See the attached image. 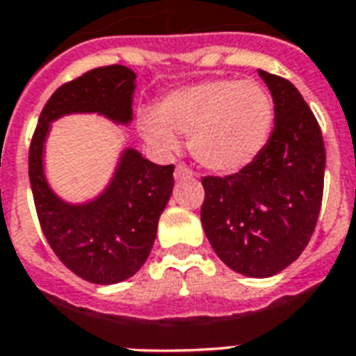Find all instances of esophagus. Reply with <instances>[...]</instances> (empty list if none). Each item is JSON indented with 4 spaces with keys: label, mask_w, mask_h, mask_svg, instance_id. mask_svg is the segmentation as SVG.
Listing matches in <instances>:
<instances>
[{
    "label": "esophagus",
    "mask_w": 356,
    "mask_h": 356,
    "mask_svg": "<svg viewBox=\"0 0 356 356\" xmlns=\"http://www.w3.org/2000/svg\"><path fill=\"white\" fill-rule=\"evenodd\" d=\"M194 175L192 173V170H188L186 166H183V164H179L177 168H175V172H173V177H175V181H184V179H190Z\"/></svg>",
    "instance_id": "esophagus-1"
}]
</instances>
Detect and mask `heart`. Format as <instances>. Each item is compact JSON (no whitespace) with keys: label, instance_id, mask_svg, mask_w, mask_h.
<instances>
[{"label":"heart","instance_id":"b5f03b06","mask_svg":"<svg viewBox=\"0 0 356 356\" xmlns=\"http://www.w3.org/2000/svg\"><path fill=\"white\" fill-rule=\"evenodd\" d=\"M273 123L270 94L254 81L212 79L162 97L156 113H142L138 127L159 151L177 147L175 133L188 134V149L201 166L234 173L264 149Z\"/></svg>","mask_w":356,"mask_h":356}]
</instances>
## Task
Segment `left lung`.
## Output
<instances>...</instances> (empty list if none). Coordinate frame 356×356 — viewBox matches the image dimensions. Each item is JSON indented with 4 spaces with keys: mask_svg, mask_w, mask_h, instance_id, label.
I'll return each mask as SVG.
<instances>
[{
    "mask_svg": "<svg viewBox=\"0 0 356 356\" xmlns=\"http://www.w3.org/2000/svg\"><path fill=\"white\" fill-rule=\"evenodd\" d=\"M270 88L275 127L249 166L203 177L201 223L216 254L236 273L271 277L307 248L320 216L325 147L320 125L299 90L259 70Z\"/></svg>",
    "mask_w": 356,
    "mask_h": 356,
    "instance_id": "obj_1",
    "label": "left lung"
}]
</instances>
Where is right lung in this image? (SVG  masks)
Listing matches in <instances>:
<instances>
[{
	"label": "right lung",
	"instance_id": "obj_1",
	"mask_svg": "<svg viewBox=\"0 0 356 356\" xmlns=\"http://www.w3.org/2000/svg\"><path fill=\"white\" fill-rule=\"evenodd\" d=\"M136 74L122 64L86 72L53 92L29 149V181L44 236L60 262L94 284H116L144 266L173 190V164L159 166L133 147L122 151L111 183L85 203H68L49 186L44 144L51 123L68 114L133 122Z\"/></svg>",
	"mask_w": 356,
	"mask_h": 356
}]
</instances>
